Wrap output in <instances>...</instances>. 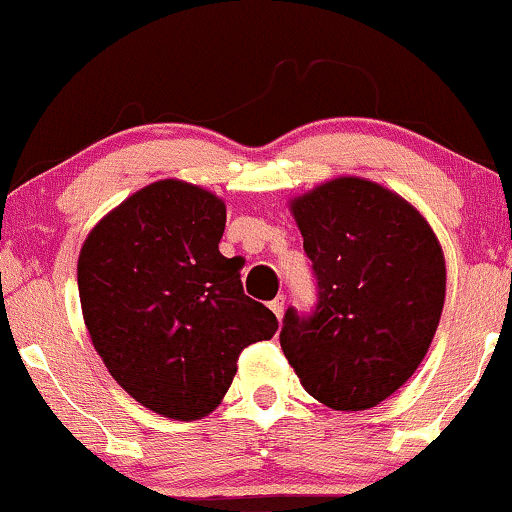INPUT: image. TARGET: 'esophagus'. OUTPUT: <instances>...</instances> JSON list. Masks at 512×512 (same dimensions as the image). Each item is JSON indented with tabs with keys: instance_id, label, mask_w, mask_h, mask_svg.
Segmentation results:
<instances>
[{
	"instance_id": "34e87169",
	"label": "esophagus",
	"mask_w": 512,
	"mask_h": 512,
	"mask_svg": "<svg viewBox=\"0 0 512 512\" xmlns=\"http://www.w3.org/2000/svg\"><path fill=\"white\" fill-rule=\"evenodd\" d=\"M269 307H271V312L276 314V319L281 321V319H283V312H286V297L278 295L274 302H269Z\"/></svg>"
}]
</instances>
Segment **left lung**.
<instances>
[{"label":"left lung","mask_w":512,"mask_h":512,"mask_svg":"<svg viewBox=\"0 0 512 512\" xmlns=\"http://www.w3.org/2000/svg\"><path fill=\"white\" fill-rule=\"evenodd\" d=\"M319 304L288 309L281 349L304 390L335 411H364L416 373L439 326L446 262L435 231L399 193L335 177L290 200Z\"/></svg>","instance_id":"1"}]
</instances>
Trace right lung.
Listing matches in <instances>:
<instances>
[{"label":"right lung","instance_id":"right-lung-1","mask_svg":"<svg viewBox=\"0 0 512 512\" xmlns=\"http://www.w3.org/2000/svg\"><path fill=\"white\" fill-rule=\"evenodd\" d=\"M226 205L203 186L160 179L89 231L77 260L84 326L108 373L148 411L205 418L222 404L238 354L278 321L243 293L219 252Z\"/></svg>","mask_w":512,"mask_h":512}]
</instances>
